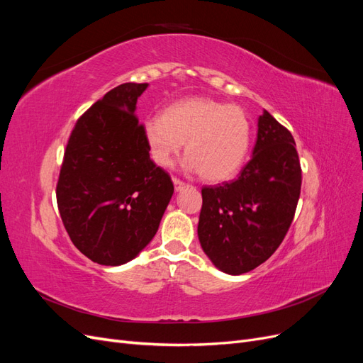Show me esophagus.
<instances>
[{"label":"esophagus","mask_w":363,"mask_h":363,"mask_svg":"<svg viewBox=\"0 0 363 363\" xmlns=\"http://www.w3.org/2000/svg\"><path fill=\"white\" fill-rule=\"evenodd\" d=\"M172 183H174V188H175V192H180L186 188V183L179 180V179H172Z\"/></svg>","instance_id":"obj_1"}]
</instances>
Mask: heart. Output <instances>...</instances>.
<instances>
[{
  "mask_svg": "<svg viewBox=\"0 0 363 363\" xmlns=\"http://www.w3.org/2000/svg\"><path fill=\"white\" fill-rule=\"evenodd\" d=\"M150 156L169 168L184 147L183 167L207 182H225L242 168L251 144V123L238 106L212 98H188L142 124Z\"/></svg>",
  "mask_w": 363,
  "mask_h": 363,
  "instance_id": "1",
  "label": "heart"
}]
</instances>
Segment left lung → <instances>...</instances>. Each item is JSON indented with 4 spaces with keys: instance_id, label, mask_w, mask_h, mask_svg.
<instances>
[{
    "instance_id": "1",
    "label": "left lung",
    "mask_w": 363,
    "mask_h": 363,
    "mask_svg": "<svg viewBox=\"0 0 363 363\" xmlns=\"http://www.w3.org/2000/svg\"><path fill=\"white\" fill-rule=\"evenodd\" d=\"M300 189L295 140L263 111L252 156L238 179L201 191L199 239L215 268L240 276L268 260L288 233Z\"/></svg>"
}]
</instances>
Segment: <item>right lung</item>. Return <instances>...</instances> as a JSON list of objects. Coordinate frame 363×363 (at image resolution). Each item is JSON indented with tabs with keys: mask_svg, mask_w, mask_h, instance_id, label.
<instances>
[{
	"mask_svg": "<svg viewBox=\"0 0 363 363\" xmlns=\"http://www.w3.org/2000/svg\"><path fill=\"white\" fill-rule=\"evenodd\" d=\"M148 83L107 92L72 130L57 183V206L72 244L95 263L133 260L157 233L174 194L135 116Z\"/></svg>",
	"mask_w": 363,
	"mask_h": 363,
	"instance_id": "1",
	"label": "right lung"
}]
</instances>
